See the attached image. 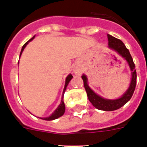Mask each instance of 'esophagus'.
<instances>
[{
	"label": "esophagus",
	"instance_id": "obj_1",
	"mask_svg": "<svg viewBox=\"0 0 147 147\" xmlns=\"http://www.w3.org/2000/svg\"><path fill=\"white\" fill-rule=\"evenodd\" d=\"M74 73L77 74V75H79L81 73V71H80L78 69H74Z\"/></svg>",
	"mask_w": 147,
	"mask_h": 147
}]
</instances>
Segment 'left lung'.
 I'll return each mask as SVG.
<instances>
[{
    "label": "left lung",
    "instance_id": "obj_1",
    "mask_svg": "<svg viewBox=\"0 0 147 147\" xmlns=\"http://www.w3.org/2000/svg\"><path fill=\"white\" fill-rule=\"evenodd\" d=\"M108 47L110 49L117 51L120 56L123 57V58H125L129 63V66L131 71V81L130 86L128 90L120 98H117V99H113H113H106V98L99 96L90 88L87 84V76L83 75L81 78L83 79L84 86V88L87 92L88 99L92 103V105L98 110L105 111H115V110H117L123 107L131 99L133 93H134V90H135V87H136L137 73L136 69H135V65L133 62L132 57L131 56L129 49L125 47L124 43L120 39L113 37L109 34H108Z\"/></svg>",
    "mask_w": 147,
    "mask_h": 147
}]
</instances>
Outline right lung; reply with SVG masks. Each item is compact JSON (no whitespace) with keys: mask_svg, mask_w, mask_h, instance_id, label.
<instances>
[{"mask_svg":"<svg viewBox=\"0 0 147 147\" xmlns=\"http://www.w3.org/2000/svg\"><path fill=\"white\" fill-rule=\"evenodd\" d=\"M35 37V36H34V37L31 38V39H30L29 41H28L27 42L24 44V45H23V47H22V51H21V53H20V56L22 54V51H24V48L26 47V45H28V42H29L30 41H31L32 39H34V38ZM72 77L73 76H71V74H69V76L66 77V83H65V87H64V89H63V97H62V100H61V102H60V105L57 107V108L56 110L55 111V112L51 114V115L50 116V117H45V118H41V119H45V120H53V119H57V118H59L60 117H61V116L63 115L64 112H65V104H64L63 102V95H64V92H65V91H66V87H67L68 84L69 83V81H71V79L72 78Z\"/></svg>","mask_w":147,"mask_h":147,"instance_id":"1","label":"right lung"}]
</instances>
